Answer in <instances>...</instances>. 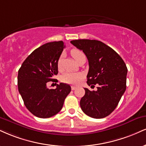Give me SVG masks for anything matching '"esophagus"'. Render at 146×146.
Segmentation results:
<instances>
[{
  "instance_id": "esophagus-1",
  "label": "esophagus",
  "mask_w": 146,
  "mask_h": 146,
  "mask_svg": "<svg viewBox=\"0 0 146 146\" xmlns=\"http://www.w3.org/2000/svg\"><path fill=\"white\" fill-rule=\"evenodd\" d=\"M76 89H77L76 86H71V90H76Z\"/></svg>"
}]
</instances>
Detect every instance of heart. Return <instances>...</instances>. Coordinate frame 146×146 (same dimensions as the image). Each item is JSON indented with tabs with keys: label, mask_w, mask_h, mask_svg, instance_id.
<instances>
[{
	"label": "heart",
	"mask_w": 146,
	"mask_h": 146,
	"mask_svg": "<svg viewBox=\"0 0 146 146\" xmlns=\"http://www.w3.org/2000/svg\"><path fill=\"white\" fill-rule=\"evenodd\" d=\"M71 55L74 58V59L76 61H78L79 58L81 56L83 55L84 53L82 51H81L78 49H73L71 50ZM62 66V55L60 56V58L58 60L57 62V66L59 70L61 69ZM84 75L83 74L80 73H73V72H67V73H64L62 75L61 78V80L62 82L68 84H73V85H75V84H78L83 79Z\"/></svg>",
	"instance_id": "1"
}]
</instances>
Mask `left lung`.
<instances>
[{
	"mask_svg": "<svg viewBox=\"0 0 146 146\" xmlns=\"http://www.w3.org/2000/svg\"><path fill=\"white\" fill-rule=\"evenodd\" d=\"M71 43L83 51L88 60V85L99 86L96 91L84 88L81 108L88 116L103 118L115 110L125 92L126 64L116 52L100 41L78 39Z\"/></svg>",
	"mask_w": 146,
	"mask_h": 146,
	"instance_id": "1",
	"label": "left lung"
}]
</instances>
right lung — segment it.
Segmentation results:
<instances>
[{
    "mask_svg": "<svg viewBox=\"0 0 146 146\" xmlns=\"http://www.w3.org/2000/svg\"><path fill=\"white\" fill-rule=\"evenodd\" d=\"M66 47L62 41L47 43L33 51L18 71L17 86L26 108L33 115L47 118L62 108L66 96L71 92L68 84H57L49 89L47 83L54 82L58 73L57 62Z\"/></svg>",
    "mask_w": 146,
    "mask_h": 146,
    "instance_id": "add662e5",
    "label": "right lung"
}]
</instances>
